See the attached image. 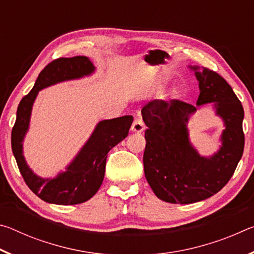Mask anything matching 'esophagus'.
Instances as JSON below:
<instances>
[{
  "instance_id": "34e87169",
  "label": "esophagus",
  "mask_w": 254,
  "mask_h": 254,
  "mask_svg": "<svg viewBox=\"0 0 254 254\" xmlns=\"http://www.w3.org/2000/svg\"><path fill=\"white\" fill-rule=\"evenodd\" d=\"M143 130H144V123L142 121V119L136 118L134 120V122L132 123L131 131L134 132V133H141Z\"/></svg>"
}]
</instances>
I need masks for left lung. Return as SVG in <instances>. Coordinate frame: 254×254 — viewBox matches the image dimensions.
<instances>
[{"mask_svg": "<svg viewBox=\"0 0 254 254\" xmlns=\"http://www.w3.org/2000/svg\"><path fill=\"white\" fill-rule=\"evenodd\" d=\"M199 83L197 105L213 103L224 121L222 145L203 157L189 141L187 123L197 107L179 100H154L141 113L144 132V175L158 198L173 204H191L213 196L229 183L244 150L243 106L231 86L217 72L191 67Z\"/></svg>", "mask_w": 254, "mask_h": 254, "instance_id": "1", "label": "left lung"}]
</instances>
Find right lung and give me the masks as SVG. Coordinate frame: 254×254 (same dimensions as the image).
Returning <instances> with one entry per match:
<instances>
[{"label": "right lung", "mask_w": 254, "mask_h": 254, "mask_svg": "<svg viewBox=\"0 0 254 254\" xmlns=\"http://www.w3.org/2000/svg\"><path fill=\"white\" fill-rule=\"evenodd\" d=\"M94 70L95 67L85 56L55 59L42 69L33 88L18 106L11 134L12 151L25 184L47 203L75 205L92 198L104 179L107 153L126 139L133 122L131 115L101 121L66 171L59 173L57 177L41 178L29 168L23 157L22 141L29 128L32 105L38 92L60 81L88 76Z\"/></svg>", "instance_id": "obj_1"}]
</instances>
